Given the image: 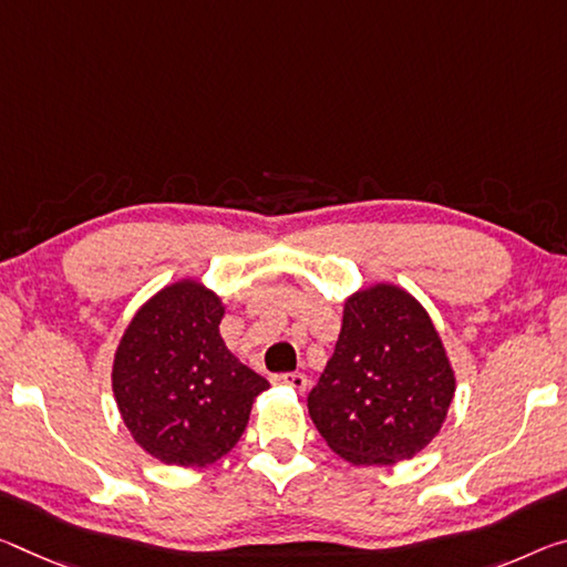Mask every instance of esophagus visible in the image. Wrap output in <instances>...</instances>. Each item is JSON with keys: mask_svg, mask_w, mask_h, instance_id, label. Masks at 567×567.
Masks as SVG:
<instances>
[{"mask_svg": "<svg viewBox=\"0 0 567 567\" xmlns=\"http://www.w3.org/2000/svg\"><path fill=\"white\" fill-rule=\"evenodd\" d=\"M275 383L290 385V389L300 391V393L308 391V375L305 373H280V375H275Z\"/></svg>", "mask_w": 567, "mask_h": 567, "instance_id": "esophagus-1", "label": "esophagus"}]
</instances>
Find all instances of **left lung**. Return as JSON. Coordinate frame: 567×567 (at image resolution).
<instances>
[{
  "label": "left lung",
  "mask_w": 567,
  "mask_h": 567,
  "mask_svg": "<svg viewBox=\"0 0 567 567\" xmlns=\"http://www.w3.org/2000/svg\"><path fill=\"white\" fill-rule=\"evenodd\" d=\"M454 391V368L424 305L399 285L375 282L346 300L308 411L340 460L385 466L431 444Z\"/></svg>",
  "instance_id": "1"
}]
</instances>
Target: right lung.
<instances>
[{
  "mask_svg": "<svg viewBox=\"0 0 567 567\" xmlns=\"http://www.w3.org/2000/svg\"><path fill=\"white\" fill-rule=\"evenodd\" d=\"M224 302L199 280H178L143 302L113 358V396L143 452L164 464L206 466L245 434L269 389L219 336Z\"/></svg>",
  "mask_w": 567,
  "mask_h": 567,
  "instance_id": "add662e5",
  "label": "right lung"
}]
</instances>
